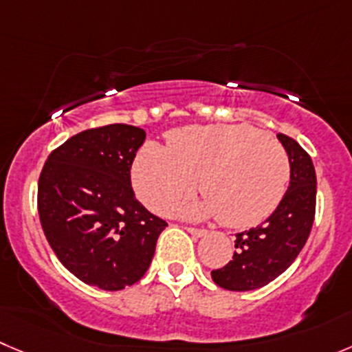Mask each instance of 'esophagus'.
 <instances>
[{
	"label": "esophagus",
	"mask_w": 352,
	"mask_h": 352,
	"mask_svg": "<svg viewBox=\"0 0 352 352\" xmlns=\"http://www.w3.org/2000/svg\"><path fill=\"white\" fill-rule=\"evenodd\" d=\"M186 232L190 233V235H193V236H197V239H199V236H204L206 235V230H202V228H193V226H186Z\"/></svg>",
	"instance_id": "esophagus-1"
}]
</instances>
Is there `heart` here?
Segmentation results:
<instances>
[{
	"mask_svg": "<svg viewBox=\"0 0 352 352\" xmlns=\"http://www.w3.org/2000/svg\"><path fill=\"white\" fill-rule=\"evenodd\" d=\"M199 176L206 197L186 214L219 216L230 228H249L278 207L290 162L282 143L266 133L243 124H212L174 129L167 146L146 143L133 166L136 193L155 212L192 195Z\"/></svg>",
	"mask_w": 352,
	"mask_h": 352,
	"instance_id": "1",
	"label": "heart"
}]
</instances>
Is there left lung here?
Here are the masks:
<instances>
[{"instance_id": "1", "label": "left lung", "mask_w": 352, "mask_h": 352, "mask_svg": "<svg viewBox=\"0 0 352 352\" xmlns=\"http://www.w3.org/2000/svg\"><path fill=\"white\" fill-rule=\"evenodd\" d=\"M290 162L289 190L263 224L236 233L235 254L228 264L210 273L226 290L261 289L273 282L302 250L316 210V173L309 153L290 136L280 133Z\"/></svg>"}]
</instances>
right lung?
<instances>
[{
    "mask_svg": "<svg viewBox=\"0 0 352 352\" xmlns=\"http://www.w3.org/2000/svg\"><path fill=\"white\" fill-rule=\"evenodd\" d=\"M145 131L129 124L86 129L50 153L38 210L46 240L81 282L122 290L138 282L167 223L136 200L131 166Z\"/></svg>",
    "mask_w": 352,
    "mask_h": 352,
    "instance_id": "right-lung-1",
    "label": "right lung"
}]
</instances>
